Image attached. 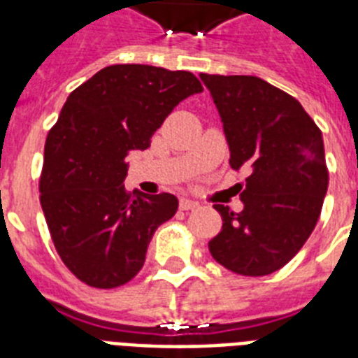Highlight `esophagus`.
Wrapping results in <instances>:
<instances>
[{
  "label": "esophagus",
  "instance_id": "1",
  "mask_svg": "<svg viewBox=\"0 0 358 358\" xmlns=\"http://www.w3.org/2000/svg\"><path fill=\"white\" fill-rule=\"evenodd\" d=\"M196 206H199V202L191 201V199H180V210H184V212H187V210H195Z\"/></svg>",
  "mask_w": 358,
  "mask_h": 358
}]
</instances>
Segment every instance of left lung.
Masks as SVG:
<instances>
[{
    "instance_id": "8db88e82",
    "label": "left lung",
    "mask_w": 358,
    "mask_h": 358,
    "mask_svg": "<svg viewBox=\"0 0 358 358\" xmlns=\"http://www.w3.org/2000/svg\"><path fill=\"white\" fill-rule=\"evenodd\" d=\"M223 120L230 167L249 169L243 210L215 204L223 227L213 260L243 277L284 267L305 245L327 193L322 129L294 96L255 76L201 74Z\"/></svg>"
}]
</instances>
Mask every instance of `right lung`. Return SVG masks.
<instances>
[{
    "mask_svg": "<svg viewBox=\"0 0 358 358\" xmlns=\"http://www.w3.org/2000/svg\"><path fill=\"white\" fill-rule=\"evenodd\" d=\"M201 91L185 70L111 64L66 98L48 131L38 189L55 250L87 286L129 282L157 227L178 210L171 193L126 191L128 152L148 148L169 113Z\"/></svg>",
    "mask_w": 358,
    "mask_h": 358,
    "instance_id": "right-lung-1",
    "label": "right lung"
}]
</instances>
